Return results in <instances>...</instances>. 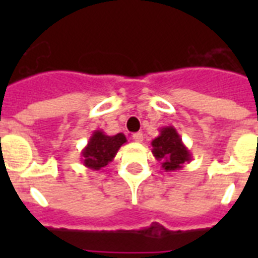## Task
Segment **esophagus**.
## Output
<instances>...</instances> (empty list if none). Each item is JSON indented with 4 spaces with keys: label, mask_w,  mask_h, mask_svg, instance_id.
Masks as SVG:
<instances>
[{
    "label": "esophagus",
    "mask_w": 258,
    "mask_h": 258,
    "mask_svg": "<svg viewBox=\"0 0 258 258\" xmlns=\"http://www.w3.org/2000/svg\"><path fill=\"white\" fill-rule=\"evenodd\" d=\"M133 139L135 142H138V143H141V142L143 141V134H142V133H135L133 135Z\"/></svg>",
    "instance_id": "1"
}]
</instances>
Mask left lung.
<instances>
[{"instance_id":"left-lung-1","label":"left lung","mask_w":258,"mask_h":258,"mask_svg":"<svg viewBox=\"0 0 258 258\" xmlns=\"http://www.w3.org/2000/svg\"><path fill=\"white\" fill-rule=\"evenodd\" d=\"M151 153L158 162H161L165 171L183 169L184 163L191 161L190 150L184 146L182 138L172 125L162 127L159 135L151 142Z\"/></svg>"}]
</instances>
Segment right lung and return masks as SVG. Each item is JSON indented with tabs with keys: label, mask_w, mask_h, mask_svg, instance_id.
I'll return each instance as SVG.
<instances>
[{
	"label": "right lung",
	"mask_w": 258,
	"mask_h": 258,
	"mask_svg": "<svg viewBox=\"0 0 258 258\" xmlns=\"http://www.w3.org/2000/svg\"><path fill=\"white\" fill-rule=\"evenodd\" d=\"M127 143L124 134L107 135L103 130H95L88 143L82 150V163L93 171H99L113 161L121 146Z\"/></svg>",
	"instance_id": "obj_1"
}]
</instances>
